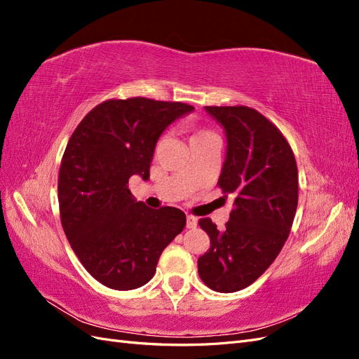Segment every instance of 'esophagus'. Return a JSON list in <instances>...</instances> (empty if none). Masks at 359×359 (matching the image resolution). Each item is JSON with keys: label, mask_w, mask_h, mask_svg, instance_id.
Here are the masks:
<instances>
[{"label": "esophagus", "mask_w": 359, "mask_h": 359, "mask_svg": "<svg viewBox=\"0 0 359 359\" xmlns=\"http://www.w3.org/2000/svg\"><path fill=\"white\" fill-rule=\"evenodd\" d=\"M198 226V219L194 215H187V229H194Z\"/></svg>", "instance_id": "34e87169"}]
</instances>
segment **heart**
<instances>
[{
  "label": "heart",
  "instance_id": "b5f03b06",
  "mask_svg": "<svg viewBox=\"0 0 359 359\" xmlns=\"http://www.w3.org/2000/svg\"><path fill=\"white\" fill-rule=\"evenodd\" d=\"M208 135H211V133H208V132H199V133L194 135L193 137H199V136H208Z\"/></svg>",
  "mask_w": 359,
  "mask_h": 359
}]
</instances>
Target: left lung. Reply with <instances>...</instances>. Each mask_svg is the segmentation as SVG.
<instances>
[{"label": "left lung", "instance_id": "8db88e82", "mask_svg": "<svg viewBox=\"0 0 359 359\" xmlns=\"http://www.w3.org/2000/svg\"><path fill=\"white\" fill-rule=\"evenodd\" d=\"M226 136L219 178L233 196V210L219 231L211 219L199 224L211 247L198 259L203 283L222 293L241 290L262 276L283 248L298 205V169L280 130L247 106H205Z\"/></svg>", "mask_w": 359, "mask_h": 359}]
</instances>
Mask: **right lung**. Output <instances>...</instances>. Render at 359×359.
<instances>
[{
  "mask_svg": "<svg viewBox=\"0 0 359 359\" xmlns=\"http://www.w3.org/2000/svg\"><path fill=\"white\" fill-rule=\"evenodd\" d=\"M194 107L144 97L95 106L64 151L58 201L67 240L102 285L132 290L154 277L158 257L182 232L186 214L151 210L128 190L133 175L149 178L161 133Z\"/></svg>",
  "mask_w": 359,
  "mask_h": 359,
  "instance_id": "1",
  "label": "right lung"
}]
</instances>
